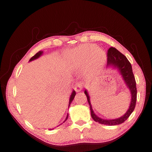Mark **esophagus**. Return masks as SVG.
<instances>
[{"label":"esophagus","mask_w":152,"mask_h":152,"mask_svg":"<svg viewBox=\"0 0 152 152\" xmlns=\"http://www.w3.org/2000/svg\"><path fill=\"white\" fill-rule=\"evenodd\" d=\"M83 83L81 81L77 83L75 86V90L77 91V92H79V91L83 88Z\"/></svg>","instance_id":"34e87169"}]
</instances>
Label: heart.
<instances>
[{"label":"heart","mask_w":152,"mask_h":152,"mask_svg":"<svg viewBox=\"0 0 152 152\" xmlns=\"http://www.w3.org/2000/svg\"><path fill=\"white\" fill-rule=\"evenodd\" d=\"M106 61L105 53L101 49H96L92 44H85L77 48L71 57V61L77 67L87 62V71L91 75H95L101 71Z\"/></svg>","instance_id":"heart-1"}]
</instances>
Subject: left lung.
<instances>
[{
	"mask_svg": "<svg viewBox=\"0 0 152 152\" xmlns=\"http://www.w3.org/2000/svg\"><path fill=\"white\" fill-rule=\"evenodd\" d=\"M107 63L108 65H112L114 66L117 67L119 70L121 71V73L123 77L124 81L128 87L129 88L131 92L132 99L130 107L128 108V111L121 118L113 120H104L102 119L99 117L95 115L91 107L89 96L87 92V91H85V94H86L87 98V101L88 104L90 105V109L91 116L94 121L99 123V124L108 125V126H114L121 124L124 121H126L128 117L130 116V114L132 113L134 108L136 107V100H137V88H136V82L134 77L132 68L130 61H128L124 55H123L122 53L120 52L118 50H117L115 48L110 47L107 51Z\"/></svg>",
	"mask_w": 152,
	"mask_h": 152,
	"instance_id": "1",
	"label": "left lung"
}]
</instances>
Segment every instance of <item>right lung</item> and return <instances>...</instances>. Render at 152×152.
Segmentation results:
<instances>
[{
  "mask_svg": "<svg viewBox=\"0 0 152 152\" xmlns=\"http://www.w3.org/2000/svg\"><path fill=\"white\" fill-rule=\"evenodd\" d=\"M42 51H39V52H38V53H37L36 54H35V55H34V56L32 57V58H31V59H30V61H32V60H34V59H37V58H38L39 57L42 55ZM75 94H76L75 91H73V93H72V94H71V97H70V99H69V106H70L71 102H72V101H73V99H74V97H75ZM67 118H68V114L67 115L66 118H65V121H64V122H65V121H67ZM60 125H61V124H60Z\"/></svg>",
  "mask_w": 152,
  "mask_h": 152,
  "instance_id": "1",
  "label": "right lung"
}]
</instances>
